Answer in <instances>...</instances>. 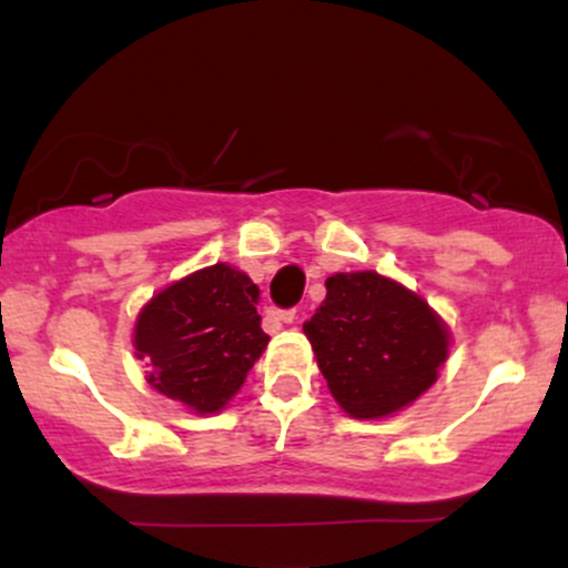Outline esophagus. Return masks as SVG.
Here are the masks:
<instances>
[{
    "mask_svg": "<svg viewBox=\"0 0 568 568\" xmlns=\"http://www.w3.org/2000/svg\"><path fill=\"white\" fill-rule=\"evenodd\" d=\"M270 315L275 317L277 323H293V321H296V310H272Z\"/></svg>",
    "mask_w": 568,
    "mask_h": 568,
    "instance_id": "1",
    "label": "esophagus"
}]
</instances>
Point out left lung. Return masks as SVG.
Listing matches in <instances>:
<instances>
[{
    "label": "left lung",
    "instance_id": "1",
    "mask_svg": "<svg viewBox=\"0 0 568 568\" xmlns=\"http://www.w3.org/2000/svg\"><path fill=\"white\" fill-rule=\"evenodd\" d=\"M325 291L304 334L344 414L384 419L438 382L452 331L419 293L371 270L336 272Z\"/></svg>",
    "mask_w": 568,
    "mask_h": 568
}]
</instances>
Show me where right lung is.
<instances>
[{"mask_svg": "<svg viewBox=\"0 0 568 568\" xmlns=\"http://www.w3.org/2000/svg\"><path fill=\"white\" fill-rule=\"evenodd\" d=\"M256 304L258 285L224 262L154 293L133 328L146 382L192 414H219L270 344Z\"/></svg>", "mask_w": 568, "mask_h": 568, "instance_id": "obj_1", "label": "right lung"}]
</instances>
